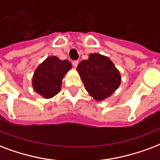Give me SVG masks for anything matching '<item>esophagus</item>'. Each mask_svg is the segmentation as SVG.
<instances>
[{
	"label": "esophagus",
	"mask_w": 160,
	"mask_h": 160,
	"mask_svg": "<svg viewBox=\"0 0 160 160\" xmlns=\"http://www.w3.org/2000/svg\"><path fill=\"white\" fill-rule=\"evenodd\" d=\"M72 64H73V66H74V67H77V65L79 64V61L74 60L73 62H72Z\"/></svg>",
	"instance_id": "obj_1"
}]
</instances>
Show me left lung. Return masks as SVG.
<instances>
[{"instance_id": "1", "label": "left lung", "mask_w": 160, "mask_h": 160, "mask_svg": "<svg viewBox=\"0 0 160 160\" xmlns=\"http://www.w3.org/2000/svg\"><path fill=\"white\" fill-rule=\"evenodd\" d=\"M76 69L85 90L98 102L112 96L121 84L118 69L108 57L100 53H91L88 59L78 64Z\"/></svg>"}]
</instances>
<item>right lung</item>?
<instances>
[{"mask_svg":"<svg viewBox=\"0 0 160 160\" xmlns=\"http://www.w3.org/2000/svg\"><path fill=\"white\" fill-rule=\"evenodd\" d=\"M71 68V63L66 59L48 57L34 72L32 80L34 91L46 99L53 97L60 91L63 78Z\"/></svg>","mask_w":160,"mask_h":160,"instance_id":"right-lung-1","label":"right lung"}]
</instances>
